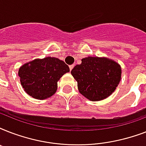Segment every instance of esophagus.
<instances>
[{
  "instance_id": "34e87169",
  "label": "esophagus",
  "mask_w": 146,
  "mask_h": 146,
  "mask_svg": "<svg viewBox=\"0 0 146 146\" xmlns=\"http://www.w3.org/2000/svg\"><path fill=\"white\" fill-rule=\"evenodd\" d=\"M69 67H70V70H72V69L73 68V67H74V65H73V64H72V65H70V66H69Z\"/></svg>"
}]
</instances>
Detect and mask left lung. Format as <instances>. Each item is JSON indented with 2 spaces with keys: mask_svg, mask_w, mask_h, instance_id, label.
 <instances>
[{
  "mask_svg": "<svg viewBox=\"0 0 146 146\" xmlns=\"http://www.w3.org/2000/svg\"><path fill=\"white\" fill-rule=\"evenodd\" d=\"M71 74L77 81L79 91L92 102L101 101L113 93L121 79V67L106 57H88L76 65Z\"/></svg>",
  "mask_w": 146,
  "mask_h": 146,
  "instance_id": "left-lung-1",
  "label": "left lung"
}]
</instances>
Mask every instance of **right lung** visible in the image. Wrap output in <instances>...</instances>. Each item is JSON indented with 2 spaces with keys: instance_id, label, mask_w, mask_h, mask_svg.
Here are the masks:
<instances>
[{
  "instance_id": "obj_1",
  "label": "right lung",
  "mask_w": 146,
  "mask_h": 146,
  "mask_svg": "<svg viewBox=\"0 0 146 146\" xmlns=\"http://www.w3.org/2000/svg\"><path fill=\"white\" fill-rule=\"evenodd\" d=\"M68 72L70 68L63 60L48 57L23 64L18 75L26 93L34 98L43 100L56 92L58 80Z\"/></svg>"
}]
</instances>
